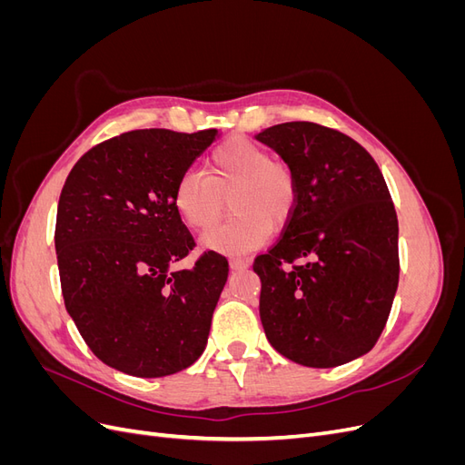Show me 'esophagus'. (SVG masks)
<instances>
[{
    "instance_id": "esophagus-1",
    "label": "esophagus",
    "mask_w": 465,
    "mask_h": 465,
    "mask_svg": "<svg viewBox=\"0 0 465 465\" xmlns=\"http://www.w3.org/2000/svg\"><path fill=\"white\" fill-rule=\"evenodd\" d=\"M229 265H231V270L238 272V270H246V267L250 265V262H248V260H242V258H232V260L229 262Z\"/></svg>"
}]
</instances>
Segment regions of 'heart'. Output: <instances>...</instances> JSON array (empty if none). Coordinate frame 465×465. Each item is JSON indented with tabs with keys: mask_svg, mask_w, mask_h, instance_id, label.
<instances>
[{
	"mask_svg": "<svg viewBox=\"0 0 465 465\" xmlns=\"http://www.w3.org/2000/svg\"><path fill=\"white\" fill-rule=\"evenodd\" d=\"M224 198L234 215L202 242L221 254L241 256L263 246L272 229L287 227L297 207V178L263 145L232 139L209 154L207 174H180L173 193L180 217L195 231L213 227L224 211Z\"/></svg>",
	"mask_w": 465,
	"mask_h": 465,
	"instance_id": "heart-1",
	"label": "heart"
}]
</instances>
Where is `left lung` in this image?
Wrapping results in <instances>:
<instances>
[{
    "label": "left lung",
    "instance_id": "left-lung-1",
    "mask_svg": "<svg viewBox=\"0 0 465 465\" xmlns=\"http://www.w3.org/2000/svg\"><path fill=\"white\" fill-rule=\"evenodd\" d=\"M256 139L297 178L283 236L254 262L267 341L302 367H340L374 347L398 291V215L384 176L355 139L320 124H277Z\"/></svg>",
    "mask_w": 465,
    "mask_h": 465
}]
</instances>
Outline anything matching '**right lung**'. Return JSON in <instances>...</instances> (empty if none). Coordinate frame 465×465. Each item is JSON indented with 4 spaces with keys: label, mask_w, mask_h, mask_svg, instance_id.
<instances>
[{
    "label": "right lung",
    "mask_w": 465,
    "mask_h": 465,
    "mask_svg": "<svg viewBox=\"0 0 465 465\" xmlns=\"http://www.w3.org/2000/svg\"><path fill=\"white\" fill-rule=\"evenodd\" d=\"M217 135L134 130L87 151L65 180L54 236L64 302L93 353L120 372L174 374L207 345L229 262L205 252L173 270L195 246L173 193Z\"/></svg>",
    "instance_id": "right-lung-1"
}]
</instances>
